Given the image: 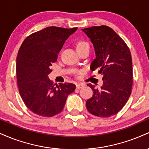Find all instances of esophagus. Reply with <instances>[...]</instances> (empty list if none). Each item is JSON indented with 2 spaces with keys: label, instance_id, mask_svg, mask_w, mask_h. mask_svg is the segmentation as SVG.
I'll return each mask as SVG.
<instances>
[{
  "label": "esophagus",
  "instance_id": "obj_1",
  "mask_svg": "<svg viewBox=\"0 0 149 149\" xmlns=\"http://www.w3.org/2000/svg\"><path fill=\"white\" fill-rule=\"evenodd\" d=\"M83 87H84V85L83 83H78V84L76 85V88L77 89H80L82 88Z\"/></svg>",
  "mask_w": 149,
  "mask_h": 149
}]
</instances>
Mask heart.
<instances>
[{
  "label": "heart",
  "mask_w": 149,
  "mask_h": 149,
  "mask_svg": "<svg viewBox=\"0 0 149 149\" xmlns=\"http://www.w3.org/2000/svg\"><path fill=\"white\" fill-rule=\"evenodd\" d=\"M88 45H88V42L82 40V41L78 42V44H77V49H80V48H82V47H85V46H88Z\"/></svg>",
  "instance_id": "1"
}]
</instances>
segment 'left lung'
<instances>
[{
	"instance_id": "8db88e82",
	"label": "left lung",
	"mask_w": 149,
	"mask_h": 149,
	"mask_svg": "<svg viewBox=\"0 0 149 149\" xmlns=\"http://www.w3.org/2000/svg\"><path fill=\"white\" fill-rule=\"evenodd\" d=\"M95 48L96 58L91 63L92 71L99 68L103 74L100 89L89 83L93 95L87 100L86 108L98 117L118 113L127 103L132 87V61L125 41L107 26L83 29Z\"/></svg>"
}]
</instances>
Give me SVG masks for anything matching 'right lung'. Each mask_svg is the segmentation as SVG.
<instances>
[{
	"mask_svg": "<svg viewBox=\"0 0 149 149\" xmlns=\"http://www.w3.org/2000/svg\"><path fill=\"white\" fill-rule=\"evenodd\" d=\"M77 29L46 27L29 36L19 49L16 64L19 92L27 108L37 115L52 117L59 113L67 97L76 89L74 84L68 83L54 87L48 75L65 40Z\"/></svg>",
	"mask_w": 149,
	"mask_h": 149,
	"instance_id": "right-lung-1",
	"label": "right lung"
}]
</instances>
